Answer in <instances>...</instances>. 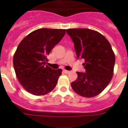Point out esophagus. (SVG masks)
<instances>
[{"instance_id":"34e87169","label":"esophagus","mask_w":128,"mask_h":128,"mask_svg":"<svg viewBox=\"0 0 128 128\" xmlns=\"http://www.w3.org/2000/svg\"><path fill=\"white\" fill-rule=\"evenodd\" d=\"M63 72L65 73V74H68V73H70V71L66 70H63Z\"/></svg>"}]
</instances>
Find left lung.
I'll return each mask as SVG.
<instances>
[{
  "label": "left lung",
  "instance_id": "8db88e82",
  "mask_svg": "<svg viewBox=\"0 0 128 128\" xmlns=\"http://www.w3.org/2000/svg\"><path fill=\"white\" fill-rule=\"evenodd\" d=\"M74 44L78 59H82L85 72H77L72 89L86 98L98 96L113 76L115 57L110 44L103 35L89 29H66Z\"/></svg>",
  "mask_w": 128,
  "mask_h": 128
}]
</instances>
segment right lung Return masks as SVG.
Returning <instances> with one entry per match:
<instances>
[{"mask_svg":"<svg viewBox=\"0 0 128 128\" xmlns=\"http://www.w3.org/2000/svg\"><path fill=\"white\" fill-rule=\"evenodd\" d=\"M65 32V29H39L19 44L13 57V66L19 82L29 93L42 96L55 88L62 70L47 66V56Z\"/></svg>","mask_w":128,"mask_h":128,"instance_id":"obj_1","label":"right lung"}]
</instances>
